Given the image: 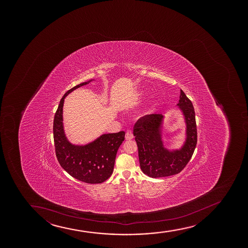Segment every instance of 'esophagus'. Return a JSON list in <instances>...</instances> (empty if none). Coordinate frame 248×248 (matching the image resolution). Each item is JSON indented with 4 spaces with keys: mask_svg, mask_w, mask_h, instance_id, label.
<instances>
[{
    "mask_svg": "<svg viewBox=\"0 0 248 248\" xmlns=\"http://www.w3.org/2000/svg\"><path fill=\"white\" fill-rule=\"evenodd\" d=\"M133 137H133V133H132L131 131H127V132L125 133V140H128L133 139Z\"/></svg>",
    "mask_w": 248,
    "mask_h": 248,
    "instance_id": "esophagus-1",
    "label": "esophagus"
}]
</instances>
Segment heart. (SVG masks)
<instances>
[{
  "label": "heart",
  "instance_id": "obj_1",
  "mask_svg": "<svg viewBox=\"0 0 248 248\" xmlns=\"http://www.w3.org/2000/svg\"><path fill=\"white\" fill-rule=\"evenodd\" d=\"M146 96V93L145 92H140L137 95V99H140V98H143V97H145Z\"/></svg>",
  "mask_w": 248,
  "mask_h": 248
}]
</instances>
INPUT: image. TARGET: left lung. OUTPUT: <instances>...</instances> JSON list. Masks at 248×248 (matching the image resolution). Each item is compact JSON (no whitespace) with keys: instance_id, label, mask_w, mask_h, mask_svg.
Here are the masks:
<instances>
[{"instance_id":"8db88e82","label":"left lung","mask_w":248,"mask_h":248,"mask_svg":"<svg viewBox=\"0 0 248 248\" xmlns=\"http://www.w3.org/2000/svg\"><path fill=\"white\" fill-rule=\"evenodd\" d=\"M186 125V138L180 149L170 150L163 141L161 114L141 117L134 125L135 140L138 146L140 166L144 174L151 178L170 176L179 174L194 154L197 145V126L194 107L185 93L180 91L177 104Z\"/></svg>"}]
</instances>
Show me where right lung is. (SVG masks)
Returning a JSON list of instances; mask_svg holds the SVG:
<instances>
[{
	"mask_svg": "<svg viewBox=\"0 0 248 248\" xmlns=\"http://www.w3.org/2000/svg\"><path fill=\"white\" fill-rule=\"evenodd\" d=\"M93 80L75 86L63 95L54 115L53 131L55 153L62 168L76 180L88 184H101L113 172L117 150L125 140V131L103 134L86 145H74L66 137L63 123L64 98Z\"/></svg>",
	"mask_w": 248,
	"mask_h": 248,
	"instance_id": "1",
	"label": "right lung"
}]
</instances>
